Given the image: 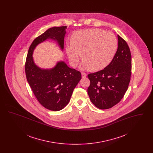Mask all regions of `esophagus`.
<instances>
[{"mask_svg":"<svg viewBox=\"0 0 153 153\" xmlns=\"http://www.w3.org/2000/svg\"><path fill=\"white\" fill-rule=\"evenodd\" d=\"M81 76H82V77L84 78V77H87V73L82 72V73H81Z\"/></svg>","mask_w":153,"mask_h":153,"instance_id":"34e87169","label":"esophagus"}]
</instances>
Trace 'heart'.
<instances>
[{
  "mask_svg": "<svg viewBox=\"0 0 153 153\" xmlns=\"http://www.w3.org/2000/svg\"><path fill=\"white\" fill-rule=\"evenodd\" d=\"M117 42L111 32L99 29L80 30L72 36V44L66 45V51L72 65H76L82 53V69L102 70L109 64L117 51Z\"/></svg>",
  "mask_w": 153,
  "mask_h": 153,
  "instance_id": "heart-1",
  "label": "heart"
}]
</instances>
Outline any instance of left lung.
Masks as SVG:
<instances>
[{"mask_svg":"<svg viewBox=\"0 0 153 153\" xmlns=\"http://www.w3.org/2000/svg\"><path fill=\"white\" fill-rule=\"evenodd\" d=\"M117 38V49L109 65L88 75L91 82L88 94L91 102L99 109H108L120 102L130 81V50L122 37L118 35Z\"/></svg>","mask_w":153,"mask_h":153,"instance_id":"1","label":"left lung"}]
</instances>
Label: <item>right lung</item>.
I'll list each match as a JSON object with an SVG mask.
<instances>
[{
    "mask_svg": "<svg viewBox=\"0 0 153 153\" xmlns=\"http://www.w3.org/2000/svg\"><path fill=\"white\" fill-rule=\"evenodd\" d=\"M66 28L53 27L36 37L30 46L25 64L27 80L38 101L46 109L54 111L63 109L69 103L81 74L62 61L51 69L41 68L35 64L33 54L38 44L49 39L56 41L62 51Z\"/></svg>",
    "mask_w": 153,
    "mask_h": 153,
    "instance_id": "1",
    "label": "right lung"
}]
</instances>
